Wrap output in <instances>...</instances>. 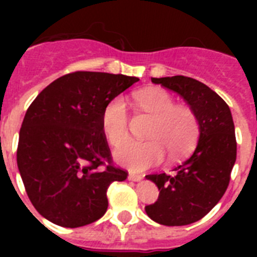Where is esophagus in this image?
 <instances>
[{"instance_id": "34e87169", "label": "esophagus", "mask_w": 257, "mask_h": 257, "mask_svg": "<svg viewBox=\"0 0 257 257\" xmlns=\"http://www.w3.org/2000/svg\"><path fill=\"white\" fill-rule=\"evenodd\" d=\"M128 179L132 180V181H140L141 179H143V176L141 175H137V173H133V172H131L128 175Z\"/></svg>"}]
</instances>
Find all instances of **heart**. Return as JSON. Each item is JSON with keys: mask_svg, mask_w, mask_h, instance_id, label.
<instances>
[{"mask_svg": "<svg viewBox=\"0 0 257 257\" xmlns=\"http://www.w3.org/2000/svg\"><path fill=\"white\" fill-rule=\"evenodd\" d=\"M135 101L144 112L155 117L148 141H126L114 151V160L125 168L141 172L160 164L167 152L172 159L185 156L195 148L199 137V121L192 109L176 105L173 97L163 89L149 88L135 94ZM101 126L112 145L128 137V112L121 97L105 105Z\"/></svg>", "mask_w": 257, "mask_h": 257, "instance_id": "b5f03b06", "label": "heart"}]
</instances>
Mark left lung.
Returning a JSON list of instances; mask_svg holds the SVG:
<instances>
[{
  "mask_svg": "<svg viewBox=\"0 0 257 257\" xmlns=\"http://www.w3.org/2000/svg\"><path fill=\"white\" fill-rule=\"evenodd\" d=\"M183 97L199 121L195 152L172 175H148L159 188V199L145 207L159 224L175 227L203 219L227 191L236 161L235 125L227 102L205 84L185 76L152 78Z\"/></svg>",
  "mask_w": 257,
  "mask_h": 257,
  "instance_id": "obj_1",
  "label": "left lung"
}]
</instances>
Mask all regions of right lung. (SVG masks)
<instances>
[{
	"instance_id": "right-lung-1",
	"label": "right lung",
	"mask_w": 257,
	"mask_h": 257,
	"mask_svg": "<svg viewBox=\"0 0 257 257\" xmlns=\"http://www.w3.org/2000/svg\"><path fill=\"white\" fill-rule=\"evenodd\" d=\"M137 81L74 72L54 80L30 104L20 129L17 165L30 201L46 220L77 228L104 216L108 187L128 173L112 164L101 114Z\"/></svg>"
}]
</instances>
